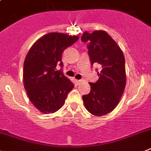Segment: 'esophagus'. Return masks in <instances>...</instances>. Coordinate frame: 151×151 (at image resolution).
I'll return each instance as SVG.
<instances>
[{
	"mask_svg": "<svg viewBox=\"0 0 151 151\" xmlns=\"http://www.w3.org/2000/svg\"><path fill=\"white\" fill-rule=\"evenodd\" d=\"M81 82H82V81H81V80H76V83L77 85H80Z\"/></svg>",
	"mask_w": 151,
	"mask_h": 151,
	"instance_id": "obj_1",
	"label": "esophagus"
}]
</instances>
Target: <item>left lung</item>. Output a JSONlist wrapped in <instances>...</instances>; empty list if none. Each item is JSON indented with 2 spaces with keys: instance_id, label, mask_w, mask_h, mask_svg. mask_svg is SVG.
Returning <instances> with one entry per match:
<instances>
[{
  "instance_id": "8db88e82",
  "label": "left lung",
  "mask_w": 151,
  "mask_h": 151,
  "mask_svg": "<svg viewBox=\"0 0 151 151\" xmlns=\"http://www.w3.org/2000/svg\"><path fill=\"white\" fill-rule=\"evenodd\" d=\"M81 40L88 43L87 47L91 65L96 63L100 66V71L97 72L99 79L95 83H89L91 91L82 96L83 102L91 114L105 115L115 109L125 88L124 54L104 30L85 31Z\"/></svg>"
}]
</instances>
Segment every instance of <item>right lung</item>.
<instances>
[{
	"label": "right lung",
	"mask_w": 151,
	"mask_h": 151,
	"mask_svg": "<svg viewBox=\"0 0 151 151\" xmlns=\"http://www.w3.org/2000/svg\"><path fill=\"white\" fill-rule=\"evenodd\" d=\"M78 40L77 36L49 33L30 48L24 62V86L30 102L40 111L54 113L63 106L73 83L63 75L62 53Z\"/></svg>",
	"instance_id": "1"
}]
</instances>
